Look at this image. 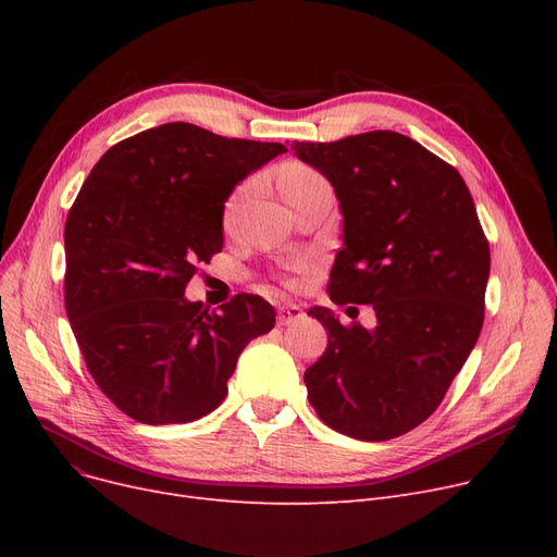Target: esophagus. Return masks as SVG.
I'll return each instance as SVG.
<instances>
[{"label":"esophagus","mask_w":557,"mask_h":557,"mask_svg":"<svg viewBox=\"0 0 557 557\" xmlns=\"http://www.w3.org/2000/svg\"><path fill=\"white\" fill-rule=\"evenodd\" d=\"M305 318V311H302V307L300 305H294V302H288V305H282L280 309H277V325H294V323H298V320H302Z\"/></svg>","instance_id":"34e87169"}]
</instances>
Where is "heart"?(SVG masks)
<instances>
[{
    "instance_id": "1",
    "label": "heart",
    "mask_w": 557,
    "mask_h": 557,
    "mask_svg": "<svg viewBox=\"0 0 557 557\" xmlns=\"http://www.w3.org/2000/svg\"><path fill=\"white\" fill-rule=\"evenodd\" d=\"M318 181H325V178L315 169H311L309 164L286 162V164H282V169L277 173V189L282 194V198L288 200L296 191H300V189H305V187H309V185H313ZM242 200H244V191H234L225 200V208H223V225L225 227H230L234 223V219H237L239 208H242ZM288 269L290 271H307V269H311V257H307V255L296 257L294 261H290Z\"/></svg>"
}]
</instances>
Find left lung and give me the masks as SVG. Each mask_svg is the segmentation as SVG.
<instances>
[{
    "instance_id": "obj_1",
    "label": "left lung",
    "mask_w": 557,
    "mask_h": 557,
    "mask_svg": "<svg viewBox=\"0 0 557 557\" xmlns=\"http://www.w3.org/2000/svg\"><path fill=\"white\" fill-rule=\"evenodd\" d=\"M290 149L332 183L345 219L330 300L376 315L366 330L309 309L327 330L305 372L309 401L338 433L391 441L441 406L476 345L490 244L460 173L411 137L370 131Z\"/></svg>"
}]
</instances>
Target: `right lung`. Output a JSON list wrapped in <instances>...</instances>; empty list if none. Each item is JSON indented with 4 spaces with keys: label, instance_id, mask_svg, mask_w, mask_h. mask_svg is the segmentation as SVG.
I'll list each match as a JSON object with an SVG mask.
<instances>
[{
    "label": "right lung",
    "instance_id": "1",
    "mask_svg": "<svg viewBox=\"0 0 557 557\" xmlns=\"http://www.w3.org/2000/svg\"><path fill=\"white\" fill-rule=\"evenodd\" d=\"M286 146L173 122L110 146L65 223V309L101 393L141 424L212 413L273 307L239 294L221 311L185 300L223 248V202Z\"/></svg>",
    "mask_w": 557,
    "mask_h": 557
}]
</instances>
